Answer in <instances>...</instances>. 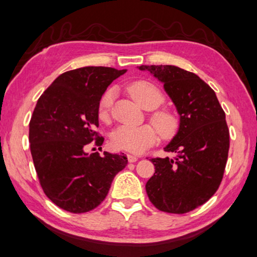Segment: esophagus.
<instances>
[{
  "mask_svg": "<svg viewBox=\"0 0 257 257\" xmlns=\"http://www.w3.org/2000/svg\"><path fill=\"white\" fill-rule=\"evenodd\" d=\"M127 159H128L129 163H136V162H137V160H138V158L136 157V156L130 155V154L127 155Z\"/></svg>",
  "mask_w": 257,
  "mask_h": 257,
  "instance_id": "esophagus-1",
  "label": "esophagus"
}]
</instances>
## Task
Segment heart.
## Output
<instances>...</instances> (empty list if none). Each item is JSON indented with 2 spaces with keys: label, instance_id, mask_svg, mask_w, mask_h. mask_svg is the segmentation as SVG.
Segmentation results:
<instances>
[{
  "label": "heart",
  "instance_id": "1",
  "mask_svg": "<svg viewBox=\"0 0 257 257\" xmlns=\"http://www.w3.org/2000/svg\"><path fill=\"white\" fill-rule=\"evenodd\" d=\"M128 92L140 107L146 110L158 108L164 102V94L152 82L136 81L128 85ZM114 99V89H108L100 98L98 115L102 121H107L111 112ZM150 120L155 124L145 123L138 127L120 125L111 135L112 147L134 154H140L152 147L158 139V133L164 139L172 138L178 130V120L169 110H158L150 114ZM159 132H157V130Z\"/></svg>",
  "mask_w": 257,
  "mask_h": 257
}]
</instances>
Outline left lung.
Returning <instances> with one entry per match:
<instances>
[{"label":"left lung","mask_w":257,"mask_h":257,"mask_svg":"<svg viewBox=\"0 0 257 257\" xmlns=\"http://www.w3.org/2000/svg\"><path fill=\"white\" fill-rule=\"evenodd\" d=\"M164 83L179 113V128L165 152L152 158L155 174L146 192L156 208L185 214L205 204L223 179L229 149L225 112L216 93L197 74L175 65H140Z\"/></svg>","instance_id":"1"}]
</instances>
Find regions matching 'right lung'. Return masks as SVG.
<instances>
[{"label": "right lung", "mask_w": 257, "mask_h": 257, "mask_svg": "<svg viewBox=\"0 0 257 257\" xmlns=\"http://www.w3.org/2000/svg\"><path fill=\"white\" fill-rule=\"evenodd\" d=\"M127 70L84 67L54 80L39 98L30 121L29 142L44 194L60 208L87 213L103 202L127 157L88 154L93 140L101 146L98 105L108 85Z\"/></svg>", "instance_id": "right-lung-1"}]
</instances>
